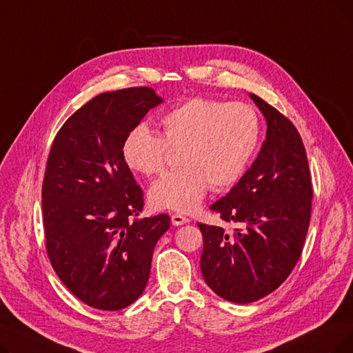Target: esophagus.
I'll return each instance as SVG.
<instances>
[{
    "label": "esophagus",
    "instance_id": "34e87169",
    "mask_svg": "<svg viewBox=\"0 0 353 353\" xmlns=\"http://www.w3.org/2000/svg\"><path fill=\"white\" fill-rule=\"evenodd\" d=\"M186 223H189V219L188 217H184L181 214H173L172 216V225L173 226H183V225H186Z\"/></svg>",
    "mask_w": 353,
    "mask_h": 353
}]
</instances>
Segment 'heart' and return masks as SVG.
Masks as SVG:
<instances>
[{
    "label": "heart",
    "mask_w": 353,
    "mask_h": 353,
    "mask_svg": "<svg viewBox=\"0 0 353 353\" xmlns=\"http://www.w3.org/2000/svg\"><path fill=\"white\" fill-rule=\"evenodd\" d=\"M159 124L161 137L139 125L121 145L128 169L148 177L164 169L167 148L179 150L180 169L165 173L148 189L154 209L196 210L210 186L223 190L237 183L261 141V120L243 103L190 99L165 113Z\"/></svg>",
    "instance_id": "b5f03b06"
}]
</instances>
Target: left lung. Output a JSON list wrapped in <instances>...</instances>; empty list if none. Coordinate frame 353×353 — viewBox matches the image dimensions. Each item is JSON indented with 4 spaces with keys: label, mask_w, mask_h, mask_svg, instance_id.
<instances>
[{
    "label": "left lung",
    "mask_w": 353,
    "mask_h": 353,
    "mask_svg": "<svg viewBox=\"0 0 353 353\" xmlns=\"http://www.w3.org/2000/svg\"><path fill=\"white\" fill-rule=\"evenodd\" d=\"M266 120L261 152L230 192L210 206L240 229L199 223L203 279L220 298L252 303L279 288L306 239L312 183L302 139L279 111L250 92Z\"/></svg>",
    "instance_id": "obj_1"
}]
</instances>
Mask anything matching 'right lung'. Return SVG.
Masks as SVG:
<instances>
[{"instance_id":"add662e5","label":"right lung","mask_w":353,"mask_h":353,"mask_svg":"<svg viewBox=\"0 0 353 353\" xmlns=\"http://www.w3.org/2000/svg\"><path fill=\"white\" fill-rule=\"evenodd\" d=\"M163 103L153 88L101 92L60 128L43 183V217L50 262L85 305L120 310L144 292L157 240L170 217L134 219L143 192L121 145L148 110Z\"/></svg>"}]
</instances>
